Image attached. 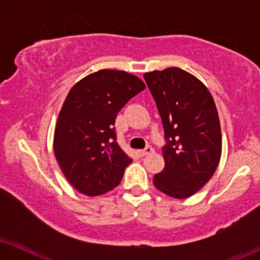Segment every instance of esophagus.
<instances>
[{
	"label": "esophagus",
	"instance_id": "obj_1",
	"mask_svg": "<svg viewBox=\"0 0 260 260\" xmlns=\"http://www.w3.org/2000/svg\"><path fill=\"white\" fill-rule=\"evenodd\" d=\"M151 152H154V149H152L150 145H148V147L143 149V150H137V155L140 156V157H143V156H147L149 154H151Z\"/></svg>",
	"mask_w": 260,
	"mask_h": 260
}]
</instances>
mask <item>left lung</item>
<instances>
[{
    "mask_svg": "<svg viewBox=\"0 0 260 260\" xmlns=\"http://www.w3.org/2000/svg\"><path fill=\"white\" fill-rule=\"evenodd\" d=\"M165 129L166 167L154 186L169 197L186 199L214 174L221 156V130L207 87L186 71L169 67L144 74Z\"/></svg>",
    "mask_w": 260,
    "mask_h": 260,
    "instance_id": "8db88e82",
    "label": "left lung"
}]
</instances>
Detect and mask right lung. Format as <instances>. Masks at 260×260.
I'll return each instance as SVG.
<instances>
[{
    "mask_svg": "<svg viewBox=\"0 0 260 260\" xmlns=\"http://www.w3.org/2000/svg\"><path fill=\"white\" fill-rule=\"evenodd\" d=\"M145 88L124 71L101 70L71 88L54 133L56 161L69 182L88 197L118 186L133 162L117 143V113Z\"/></svg>",
    "mask_w": 260,
    "mask_h": 260,
    "instance_id": "1",
    "label": "right lung"
}]
</instances>
